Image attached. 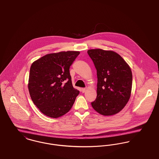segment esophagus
<instances>
[{
  "label": "esophagus",
  "instance_id": "esophagus-1",
  "mask_svg": "<svg viewBox=\"0 0 159 159\" xmlns=\"http://www.w3.org/2000/svg\"><path fill=\"white\" fill-rule=\"evenodd\" d=\"M86 88H82V93H85L86 91Z\"/></svg>",
  "mask_w": 159,
  "mask_h": 159
}]
</instances>
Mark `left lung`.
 Wrapping results in <instances>:
<instances>
[{
    "label": "left lung",
    "instance_id": "left-lung-1",
    "mask_svg": "<svg viewBox=\"0 0 159 159\" xmlns=\"http://www.w3.org/2000/svg\"><path fill=\"white\" fill-rule=\"evenodd\" d=\"M97 70V98L94 110L103 116L119 112L129 100L133 75L128 64L117 52L102 49L88 50Z\"/></svg>",
    "mask_w": 159,
    "mask_h": 159
}]
</instances>
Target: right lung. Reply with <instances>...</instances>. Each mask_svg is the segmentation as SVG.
<instances>
[{"label": "right lung", "mask_w": 159, "mask_h": 159, "mask_svg": "<svg viewBox=\"0 0 159 159\" xmlns=\"http://www.w3.org/2000/svg\"><path fill=\"white\" fill-rule=\"evenodd\" d=\"M79 51L47 54L30 68L28 90L34 105L45 116L57 118L73 105L79 91L74 88L70 68Z\"/></svg>", "instance_id": "1"}]
</instances>
